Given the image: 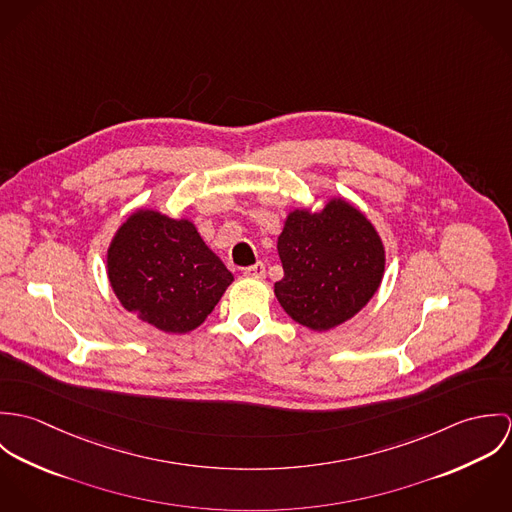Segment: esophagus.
Here are the masks:
<instances>
[{
    "label": "esophagus",
    "mask_w": 512,
    "mask_h": 512,
    "mask_svg": "<svg viewBox=\"0 0 512 512\" xmlns=\"http://www.w3.org/2000/svg\"><path fill=\"white\" fill-rule=\"evenodd\" d=\"M244 278H250V280H262L266 276V266L262 262L254 264V266H248L242 270Z\"/></svg>",
    "instance_id": "esophagus-1"
}]
</instances>
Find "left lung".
<instances>
[{"instance_id": "left-lung-1", "label": "left lung", "mask_w": 512, "mask_h": 512, "mask_svg": "<svg viewBox=\"0 0 512 512\" xmlns=\"http://www.w3.org/2000/svg\"><path fill=\"white\" fill-rule=\"evenodd\" d=\"M284 278L274 292L286 313L327 331L359 313L380 286L384 248L374 226L335 199L321 213L293 211L278 238Z\"/></svg>"}]
</instances>
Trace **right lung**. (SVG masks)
<instances>
[{
  "mask_svg": "<svg viewBox=\"0 0 512 512\" xmlns=\"http://www.w3.org/2000/svg\"><path fill=\"white\" fill-rule=\"evenodd\" d=\"M108 278L120 303L142 321L187 333L215 309L232 274L189 220L138 211L108 248Z\"/></svg>",
  "mask_w": 512,
  "mask_h": 512,
  "instance_id": "1",
  "label": "right lung"
}]
</instances>
